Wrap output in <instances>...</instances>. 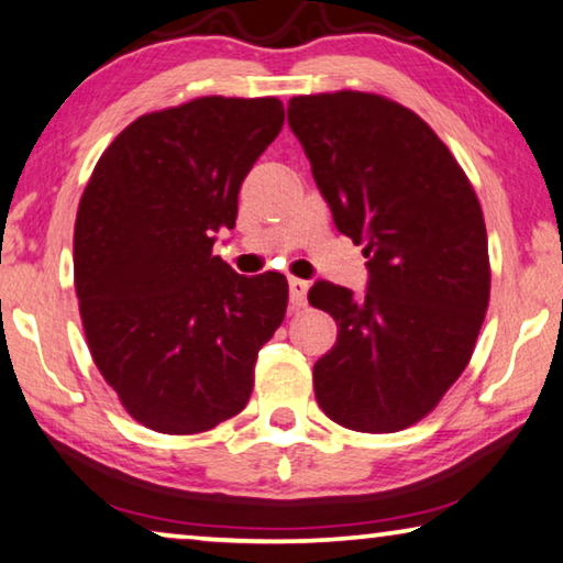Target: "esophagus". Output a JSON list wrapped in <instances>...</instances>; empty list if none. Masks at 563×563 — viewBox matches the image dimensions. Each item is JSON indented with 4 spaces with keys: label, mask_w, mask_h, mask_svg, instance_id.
Here are the masks:
<instances>
[{
    "label": "esophagus",
    "mask_w": 563,
    "mask_h": 563,
    "mask_svg": "<svg viewBox=\"0 0 563 563\" xmlns=\"http://www.w3.org/2000/svg\"><path fill=\"white\" fill-rule=\"evenodd\" d=\"M308 288L310 283L308 280H300V278H290V306L292 310H300L308 306Z\"/></svg>",
    "instance_id": "1"
}]
</instances>
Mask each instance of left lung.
Returning a JSON list of instances; mask_svg holds the SVG:
<instances>
[{"label": "left lung", "mask_w": 563, "mask_h": 563, "mask_svg": "<svg viewBox=\"0 0 563 563\" xmlns=\"http://www.w3.org/2000/svg\"><path fill=\"white\" fill-rule=\"evenodd\" d=\"M288 122L371 271L363 298L328 280L308 290L338 323L313 368L318 406L351 431H404L466 371L484 325L490 263L476 190L428 122L383 95L292 97Z\"/></svg>", "instance_id": "obj_1"}]
</instances>
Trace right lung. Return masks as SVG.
Listing matches in <instances>:
<instances>
[{"label":"right lung","instance_id":"obj_1","mask_svg":"<svg viewBox=\"0 0 563 563\" xmlns=\"http://www.w3.org/2000/svg\"><path fill=\"white\" fill-rule=\"evenodd\" d=\"M278 97H198L130 122L97 159L75 220V290L97 371L157 433L245 408L288 280L212 255L250 167L278 137Z\"/></svg>","mask_w":563,"mask_h":563}]
</instances>
